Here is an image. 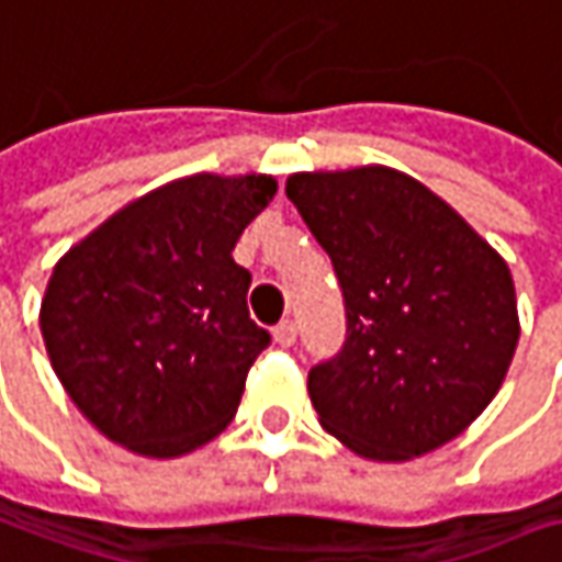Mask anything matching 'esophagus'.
<instances>
[{
    "label": "esophagus",
    "instance_id": "34e87169",
    "mask_svg": "<svg viewBox=\"0 0 562 562\" xmlns=\"http://www.w3.org/2000/svg\"><path fill=\"white\" fill-rule=\"evenodd\" d=\"M273 339H277V346H282V349L295 346V339H299V327H295V321H282L280 327L273 329Z\"/></svg>",
    "mask_w": 562,
    "mask_h": 562
}]
</instances>
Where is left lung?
Returning a JSON list of instances; mask_svg holds the SVG:
<instances>
[{
    "label": "left lung",
    "instance_id": "8db88e82",
    "mask_svg": "<svg viewBox=\"0 0 562 562\" xmlns=\"http://www.w3.org/2000/svg\"><path fill=\"white\" fill-rule=\"evenodd\" d=\"M285 194L333 260L346 346L307 374L321 427L374 462L459 437L519 342L506 260L427 184L390 166L295 172Z\"/></svg>",
    "mask_w": 562,
    "mask_h": 562
}]
</instances>
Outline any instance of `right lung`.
<instances>
[{"label":"right lung","instance_id":"add662e5","mask_svg":"<svg viewBox=\"0 0 562 562\" xmlns=\"http://www.w3.org/2000/svg\"><path fill=\"white\" fill-rule=\"evenodd\" d=\"M277 179L198 172L115 210L71 245L40 302L49 364L90 425L147 459H176L233 422L270 342L248 314L235 241Z\"/></svg>","mask_w":562,"mask_h":562}]
</instances>
